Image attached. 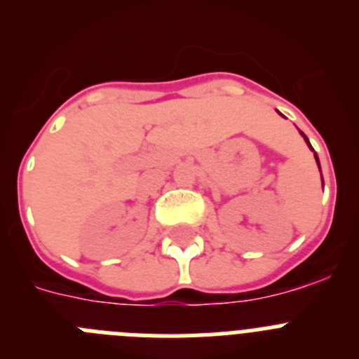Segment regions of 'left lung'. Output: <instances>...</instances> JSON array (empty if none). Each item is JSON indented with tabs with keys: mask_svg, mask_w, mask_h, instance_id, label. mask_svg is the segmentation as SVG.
Returning a JSON list of instances; mask_svg holds the SVG:
<instances>
[{
	"mask_svg": "<svg viewBox=\"0 0 359 359\" xmlns=\"http://www.w3.org/2000/svg\"><path fill=\"white\" fill-rule=\"evenodd\" d=\"M300 135L304 136V140L307 142V145H309V149H311V151H313V147H311V144H309V140H307V138H306V135H304V133H300ZM315 158H316V163H318V167H320V161H318V156H316V154H315Z\"/></svg>",
	"mask_w": 359,
	"mask_h": 359,
	"instance_id": "1",
	"label": "left lung"
}]
</instances>
